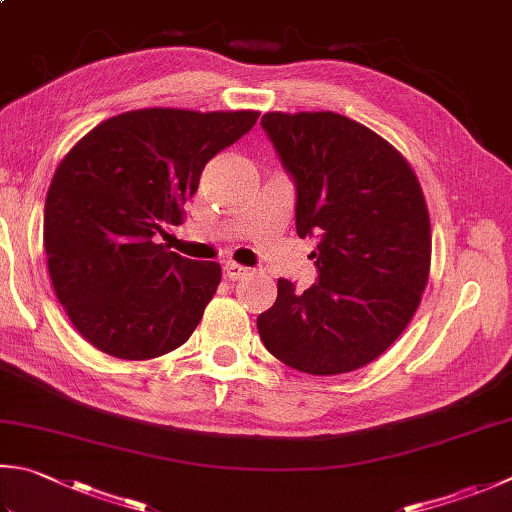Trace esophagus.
Listing matches in <instances>:
<instances>
[{"label":"esophagus","instance_id":"34e87169","mask_svg":"<svg viewBox=\"0 0 512 512\" xmlns=\"http://www.w3.org/2000/svg\"><path fill=\"white\" fill-rule=\"evenodd\" d=\"M249 274V269L247 267H243V265H238V263H225V276L229 278V281H240V278H245Z\"/></svg>","mask_w":512,"mask_h":512}]
</instances>
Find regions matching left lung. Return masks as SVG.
<instances>
[{
	"label": "left lung",
	"mask_w": 512,
	"mask_h": 512,
	"mask_svg": "<svg viewBox=\"0 0 512 512\" xmlns=\"http://www.w3.org/2000/svg\"><path fill=\"white\" fill-rule=\"evenodd\" d=\"M296 185V234L316 238L318 281L278 278L258 334L278 361L330 376L372 363L406 330L430 274V216L412 167L363 124L332 111L265 113Z\"/></svg>",
	"instance_id": "1"
}]
</instances>
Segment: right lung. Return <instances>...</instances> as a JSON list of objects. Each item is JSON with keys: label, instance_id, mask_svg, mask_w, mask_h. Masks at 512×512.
Wrapping results in <instances>:
<instances>
[{"label": "right lung", "instance_id": "right-lung-1", "mask_svg": "<svg viewBox=\"0 0 512 512\" xmlns=\"http://www.w3.org/2000/svg\"><path fill=\"white\" fill-rule=\"evenodd\" d=\"M258 115L129 111L66 153L46 194L44 249L57 301L93 347L147 361L196 330L220 265L169 252L158 236L182 225L202 169Z\"/></svg>", "mask_w": 512, "mask_h": 512}]
</instances>
